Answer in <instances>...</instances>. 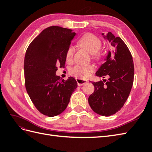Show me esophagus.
<instances>
[{"label": "esophagus", "instance_id": "1", "mask_svg": "<svg viewBox=\"0 0 152 152\" xmlns=\"http://www.w3.org/2000/svg\"><path fill=\"white\" fill-rule=\"evenodd\" d=\"M76 80H77V84L79 86H82V85L85 84L86 83H87V80H83V79H76Z\"/></svg>", "mask_w": 152, "mask_h": 152}]
</instances>
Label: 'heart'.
<instances>
[{
    "instance_id": "b5f03b06",
    "label": "heart",
    "mask_w": 152,
    "mask_h": 152,
    "mask_svg": "<svg viewBox=\"0 0 152 152\" xmlns=\"http://www.w3.org/2000/svg\"><path fill=\"white\" fill-rule=\"evenodd\" d=\"M78 44L80 47L86 49L90 54L93 55V57L96 59L101 58V53L98 51L101 46L102 42L99 38L91 34H86L82 36L78 41ZM74 53V48L70 46L66 53V60L70 61L72 59ZM93 65H77L70 70V74L79 79H87L88 78L91 72L94 71Z\"/></svg>"
}]
</instances>
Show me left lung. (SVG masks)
I'll return each instance as SVG.
<instances>
[{
    "instance_id": "8db88e82",
    "label": "left lung",
    "mask_w": 152,
    "mask_h": 152,
    "mask_svg": "<svg viewBox=\"0 0 152 152\" xmlns=\"http://www.w3.org/2000/svg\"><path fill=\"white\" fill-rule=\"evenodd\" d=\"M102 35L111 45V50L96 75L103 78L108 75L109 79L93 82L94 91L88 102L94 112L108 117L119 111L126 103L133 84L134 68L132 55L124 41L110 31Z\"/></svg>"
}]
</instances>
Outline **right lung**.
<instances>
[{
	"label": "right lung",
	"instance_id": "add662e5",
	"mask_svg": "<svg viewBox=\"0 0 152 152\" xmlns=\"http://www.w3.org/2000/svg\"><path fill=\"white\" fill-rule=\"evenodd\" d=\"M75 33L58 26L44 29L30 43L24 60L25 87L32 103L44 115L56 116L65 110L77 82L61 80L57 65L65 66L66 53Z\"/></svg>",
	"mask_w": 152,
	"mask_h": 152
}]
</instances>
